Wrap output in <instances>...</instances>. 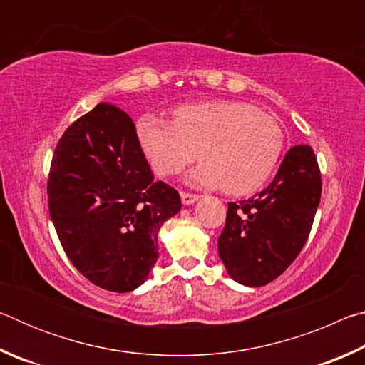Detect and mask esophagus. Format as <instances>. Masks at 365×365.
<instances>
[{
  "mask_svg": "<svg viewBox=\"0 0 365 365\" xmlns=\"http://www.w3.org/2000/svg\"><path fill=\"white\" fill-rule=\"evenodd\" d=\"M180 196H182V202H183V205H193V202H196L197 200H200V195L188 193V191H182Z\"/></svg>",
  "mask_w": 365,
  "mask_h": 365,
  "instance_id": "esophagus-1",
  "label": "esophagus"
}]
</instances>
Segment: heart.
Listing matches in <instances>:
<instances>
[{
  "label": "heart",
  "instance_id": "1",
  "mask_svg": "<svg viewBox=\"0 0 365 365\" xmlns=\"http://www.w3.org/2000/svg\"><path fill=\"white\" fill-rule=\"evenodd\" d=\"M137 137L153 169L172 177L205 159L190 180L248 195L262 187L280 163L285 137L280 123L243 101L215 100L183 104L174 120L141 115Z\"/></svg>",
  "mask_w": 365,
  "mask_h": 365
}]
</instances>
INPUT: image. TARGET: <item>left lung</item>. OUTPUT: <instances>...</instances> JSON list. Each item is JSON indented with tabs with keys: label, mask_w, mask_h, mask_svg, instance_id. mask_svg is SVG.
Wrapping results in <instances>:
<instances>
[{
	"label": "left lung",
	"mask_w": 365,
	"mask_h": 365,
	"mask_svg": "<svg viewBox=\"0 0 365 365\" xmlns=\"http://www.w3.org/2000/svg\"><path fill=\"white\" fill-rule=\"evenodd\" d=\"M320 193L322 178L312 148H289L267 188L251 200L228 202L217 243L228 275L246 287L280 277L307 242Z\"/></svg>",
	"instance_id": "obj_1"
}]
</instances>
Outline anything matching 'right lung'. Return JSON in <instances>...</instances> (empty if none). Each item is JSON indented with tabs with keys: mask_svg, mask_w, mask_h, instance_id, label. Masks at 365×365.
Segmentation results:
<instances>
[{
	"mask_svg": "<svg viewBox=\"0 0 365 365\" xmlns=\"http://www.w3.org/2000/svg\"><path fill=\"white\" fill-rule=\"evenodd\" d=\"M48 207L73 267L96 287L127 293L146 280L159 256V228L182 201L154 180L132 117L100 103L58 141Z\"/></svg>",
	"mask_w": 365,
	"mask_h": 365,
	"instance_id": "obj_1",
	"label": "right lung"
}]
</instances>
